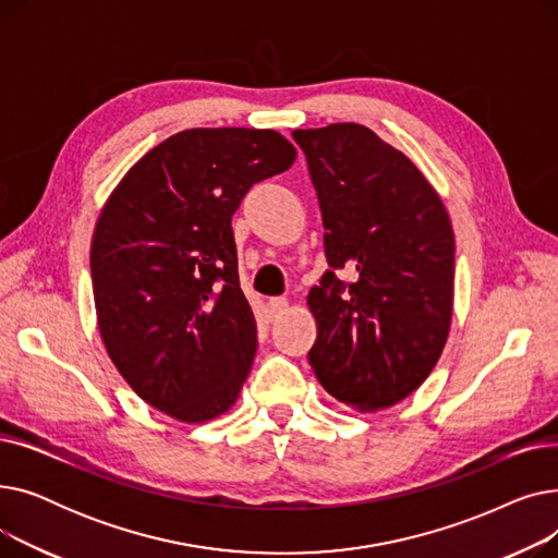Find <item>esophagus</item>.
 <instances>
[{"label":"esophagus","instance_id":"obj_1","mask_svg":"<svg viewBox=\"0 0 558 558\" xmlns=\"http://www.w3.org/2000/svg\"><path fill=\"white\" fill-rule=\"evenodd\" d=\"M267 307H269V314L276 318V316H280V314H284V312H287L289 301H287V299H271Z\"/></svg>","mask_w":558,"mask_h":558}]
</instances>
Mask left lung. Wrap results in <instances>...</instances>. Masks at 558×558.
Listing matches in <instances>:
<instances>
[{
    "label": "left lung",
    "mask_w": 558,
    "mask_h": 558,
    "mask_svg": "<svg viewBox=\"0 0 558 558\" xmlns=\"http://www.w3.org/2000/svg\"><path fill=\"white\" fill-rule=\"evenodd\" d=\"M326 228L330 271L312 287L310 364L362 414L414 393L441 357L454 301V232L423 171L371 129H299ZM348 268L353 283L335 270Z\"/></svg>",
    "instance_id": "8db88e82"
}]
</instances>
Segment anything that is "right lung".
<instances>
[{
	"label": "right lung",
	"instance_id": "right-lung-1",
	"mask_svg": "<svg viewBox=\"0 0 558 558\" xmlns=\"http://www.w3.org/2000/svg\"><path fill=\"white\" fill-rule=\"evenodd\" d=\"M296 149L271 129H190L142 156L104 203L90 246L97 326L129 387L181 423L238 400L255 316L230 219Z\"/></svg>",
	"mask_w": 558,
	"mask_h": 558
}]
</instances>
